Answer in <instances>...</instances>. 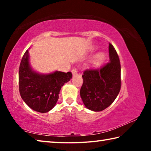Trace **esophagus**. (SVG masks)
<instances>
[{
	"label": "esophagus",
	"mask_w": 151,
	"mask_h": 151,
	"mask_svg": "<svg viewBox=\"0 0 151 151\" xmlns=\"http://www.w3.org/2000/svg\"><path fill=\"white\" fill-rule=\"evenodd\" d=\"M71 72H72L73 75H76V74H77V70H76V68H73V69L72 70V71H71Z\"/></svg>",
	"instance_id": "1"
}]
</instances>
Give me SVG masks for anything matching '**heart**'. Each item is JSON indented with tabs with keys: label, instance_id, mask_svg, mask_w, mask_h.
<instances>
[{
	"label": "heart",
	"instance_id": "heart-1",
	"mask_svg": "<svg viewBox=\"0 0 151 151\" xmlns=\"http://www.w3.org/2000/svg\"><path fill=\"white\" fill-rule=\"evenodd\" d=\"M104 59V55L103 52H99L91 60V65L93 66H97L103 62Z\"/></svg>",
	"mask_w": 151,
	"mask_h": 151
}]
</instances>
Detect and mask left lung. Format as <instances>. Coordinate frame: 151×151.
I'll return each instance as SVG.
<instances>
[{"label": "left lung", "instance_id": "obj_1", "mask_svg": "<svg viewBox=\"0 0 151 151\" xmlns=\"http://www.w3.org/2000/svg\"><path fill=\"white\" fill-rule=\"evenodd\" d=\"M109 62L99 69L86 70L82 75L83 83L80 94L85 106L99 112L109 106L121 90V64L117 52L111 43Z\"/></svg>", "mask_w": 151, "mask_h": 151}]
</instances>
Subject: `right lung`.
Here are the masks:
<instances>
[{
  "label": "right lung",
  "instance_id": "add662e5",
  "mask_svg": "<svg viewBox=\"0 0 151 151\" xmlns=\"http://www.w3.org/2000/svg\"><path fill=\"white\" fill-rule=\"evenodd\" d=\"M70 72L55 71L40 74L32 70L29 63V50L22 57L19 72V92L21 98L30 109L47 112L55 106L61 87L72 78Z\"/></svg>",
  "mask_w": 151,
  "mask_h": 151
}]
</instances>
